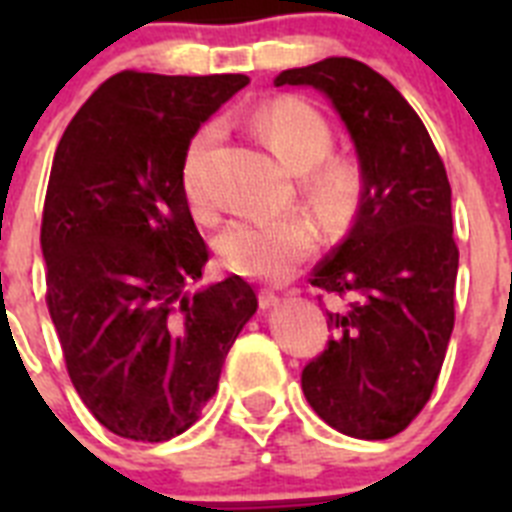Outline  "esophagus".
Wrapping results in <instances>:
<instances>
[{
	"label": "esophagus",
	"mask_w": 512,
	"mask_h": 512,
	"mask_svg": "<svg viewBox=\"0 0 512 512\" xmlns=\"http://www.w3.org/2000/svg\"><path fill=\"white\" fill-rule=\"evenodd\" d=\"M259 305L264 307V310H269V307H277L279 305V295H277V292H271V289H261Z\"/></svg>",
	"instance_id": "obj_1"
}]
</instances>
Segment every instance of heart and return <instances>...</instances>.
I'll use <instances>...</instances> for the list:
<instances>
[{"label":"heart","mask_w":512,"mask_h":512,"mask_svg":"<svg viewBox=\"0 0 512 512\" xmlns=\"http://www.w3.org/2000/svg\"><path fill=\"white\" fill-rule=\"evenodd\" d=\"M253 125L266 146L282 158L289 169L310 172V194L325 212L343 215L359 200V171L341 158H328L333 151V130L315 107L300 99H274L253 115ZM215 140V125H205L192 135L182 158V187L192 207H205L202 161ZM318 246V230L297 212L287 215H248L225 225L217 241L220 259L241 277L282 282L295 274Z\"/></svg>","instance_id":"1"}]
</instances>
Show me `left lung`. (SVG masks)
Instances as JSON below:
<instances>
[{
  "mask_svg": "<svg viewBox=\"0 0 512 512\" xmlns=\"http://www.w3.org/2000/svg\"><path fill=\"white\" fill-rule=\"evenodd\" d=\"M274 84L323 92L361 169L354 228L310 279L348 307L328 312L333 338L302 369V392L330 428L392 438L431 400L454 330L449 176L418 112L366 63L325 58L282 71Z\"/></svg>",
  "mask_w": 512,
  "mask_h": 512,
  "instance_id": "left-lung-1",
  "label": "left lung"
}]
</instances>
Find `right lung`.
Returning <instances> with one entry per match:
<instances>
[{
    "instance_id": "right-lung-1",
    "label": "right lung",
    "mask_w": 512,
    "mask_h": 512,
    "mask_svg": "<svg viewBox=\"0 0 512 512\" xmlns=\"http://www.w3.org/2000/svg\"><path fill=\"white\" fill-rule=\"evenodd\" d=\"M246 84L243 74L120 71L81 104L53 156L45 302L81 402L120 438L161 443L197 423L259 307L241 277L187 292L210 251L182 158Z\"/></svg>"
}]
</instances>
